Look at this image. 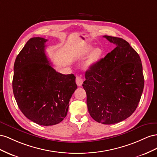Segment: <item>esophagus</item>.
Instances as JSON below:
<instances>
[{"instance_id": "esophagus-1", "label": "esophagus", "mask_w": 157, "mask_h": 157, "mask_svg": "<svg viewBox=\"0 0 157 157\" xmlns=\"http://www.w3.org/2000/svg\"><path fill=\"white\" fill-rule=\"evenodd\" d=\"M75 82L77 83L78 86H81L83 81V78L81 77V76H76V79H75Z\"/></svg>"}]
</instances>
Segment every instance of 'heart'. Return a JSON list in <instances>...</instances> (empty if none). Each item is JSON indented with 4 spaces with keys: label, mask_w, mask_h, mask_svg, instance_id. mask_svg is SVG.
I'll return each instance as SVG.
<instances>
[{
    "label": "heart",
    "mask_w": 157,
    "mask_h": 157,
    "mask_svg": "<svg viewBox=\"0 0 157 157\" xmlns=\"http://www.w3.org/2000/svg\"><path fill=\"white\" fill-rule=\"evenodd\" d=\"M93 47L92 46H88L84 49L82 53V56H86L91 52H92L89 55L88 59L86 62V66L87 67H91L93 65H95L97 62L100 60L101 57L102 56V51L101 48H94L93 51Z\"/></svg>",
    "instance_id": "heart-1"
}]
</instances>
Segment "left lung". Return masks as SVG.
<instances>
[{
  "instance_id": "1",
  "label": "left lung",
  "mask_w": 157,
  "mask_h": 157,
  "mask_svg": "<svg viewBox=\"0 0 157 157\" xmlns=\"http://www.w3.org/2000/svg\"><path fill=\"white\" fill-rule=\"evenodd\" d=\"M116 47L86 72L82 85L89 113L96 122L113 124L137 109L144 87L141 60L126 41L105 35Z\"/></svg>"
}]
</instances>
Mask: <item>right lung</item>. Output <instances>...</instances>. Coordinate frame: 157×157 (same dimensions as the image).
<instances>
[{"label":"right lung","mask_w":157,"mask_h":157,"mask_svg":"<svg viewBox=\"0 0 157 157\" xmlns=\"http://www.w3.org/2000/svg\"><path fill=\"white\" fill-rule=\"evenodd\" d=\"M47 39L31 38L17 56L12 89L26 118L41 126H52L67 115L70 99L77 89L74 74L57 72L45 54Z\"/></svg>","instance_id":"right-lung-1"}]
</instances>
